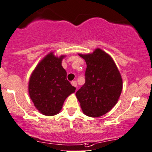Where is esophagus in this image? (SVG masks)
<instances>
[{
	"mask_svg": "<svg viewBox=\"0 0 152 152\" xmlns=\"http://www.w3.org/2000/svg\"><path fill=\"white\" fill-rule=\"evenodd\" d=\"M71 84H72V86H74L75 88H76V86H77V83H76V81H72Z\"/></svg>",
	"mask_w": 152,
	"mask_h": 152,
	"instance_id": "1",
	"label": "esophagus"
}]
</instances>
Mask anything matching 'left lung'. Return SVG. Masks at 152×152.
Returning a JSON list of instances; mask_svg holds the SVG:
<instances>
[{"label":"left lung","mask_w":152,"mask_h":152,"mask_svg":"<svg viewBox=\"0 0 152 152\" xmlns=\"http://www.w3.org/2000/svg\"><path fill=\"white\" fill-rule=\"evenodd\" d=\"M86 62V83L76 93L83 113L103 115L115 106L123 87L122 78L112 57L100 49L79 54Z\"/></svg>","instance_id":"8db88e82"}]
</instances>
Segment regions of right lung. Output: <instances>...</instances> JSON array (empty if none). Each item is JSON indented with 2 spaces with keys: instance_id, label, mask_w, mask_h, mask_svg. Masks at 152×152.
<instances>
[{
  "instance_id": "obj_1",
  "label": "right lung",
  "mask_w": 152,
  "mask_h": 152,
  "mask_svg": "<svg viewBox=\"0 0 152 152\" xmlns=\"http://www.w3.org/2000/svg\"><path fill=\"white\" fill-rule=\"evenodd\" d=\"M65 56L58 57L53 52H49L30 76L29 96L37 110L44 115L52 116L60 113L64 100L76 90L66 79V72L61 65Z\"/></svg>"
}]
</instances>
